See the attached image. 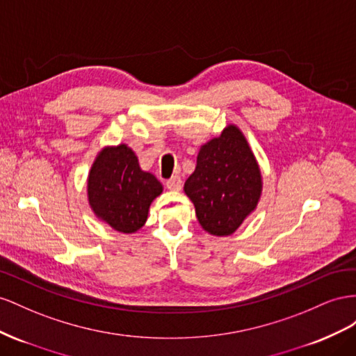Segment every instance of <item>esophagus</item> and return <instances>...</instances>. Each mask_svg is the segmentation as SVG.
Here are the masks:
<instances>
[{
	"mask_svg": "<svg viewBox=\"0 0 356 356\" xmlns=\"http://www.w3.org/2000/svg\"><path fill=\"white\" fill-rule=\"evenodd\" d=\"M165 186L170 191H180L181 189V179L179 176H171L167 181H165Z\"/></svg>",
	"mask_w": 356,
	"mask_h": 356,
	"instance_id": "obj_1",
	"label": "esophagus"
}]
</instances>
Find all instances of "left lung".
<instances>
[{
    "label": "left lung",
    "instance_id": "obj_1",
    "mask_svg": "<svg viewBox=\"0 0 356 356\" xmlns=\"http://www.w3.org/2000/svg\"><path fill=\"white\" fill-rule=\"evenodd\" d=\"M202 229L216 237L236 232L255 211L262 194L258 161L245 134L229 124L200 147L195 171L185 181Z\"/></svg>",
    "mask_w": 356,
    "mask_h": 356
}]
</instances>
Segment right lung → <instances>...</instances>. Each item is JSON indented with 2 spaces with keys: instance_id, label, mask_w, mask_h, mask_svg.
<instances>
[{
  "instance_id": "1",
  "label": "right lung",
  "mask_w": 356,
  "mask_h": 356,
  "mask_svg": "<svg viewBox=\"0 0 356 356\" xmlns=\"http://www.w3.org/2000/svg\"><path fill=\"white\" fill-rule=\"evenodd\" d=\"M162 189L152 172L141 170L136 152L128 145L99 150L88 175L90 210L124 234H133L145 225L152 201Z\"/></svg>"
}]
</instances>
